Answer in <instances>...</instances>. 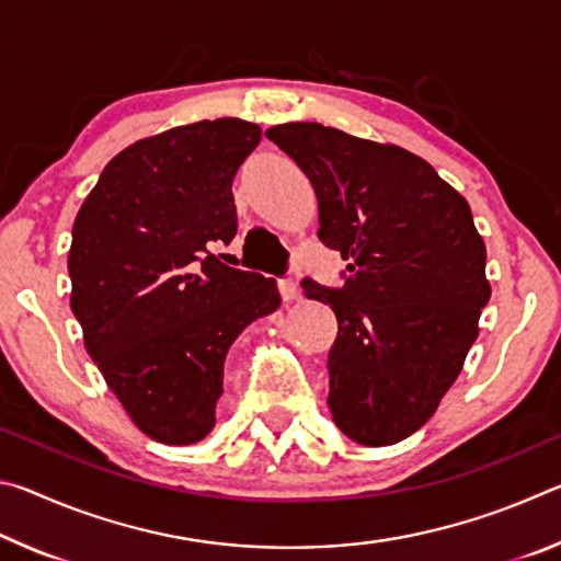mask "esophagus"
<instances>
[{
	"label": "esophagus",
	"mask_w": 561,
	"mask_h": 561,
	"mask_svg": "<svg viewBox=\"0 0 561 561\" xmlns=\"http://www.w3.org/2000/svg\"><path fill=\"white\" fill-rule=\"evenodd\" d=\"M279 294H282V299H284V301H294V299H299V287H297V282H291V279H279Z\"/></svg>",
	"instance_id": "esophagus-1"
}]
</instances>
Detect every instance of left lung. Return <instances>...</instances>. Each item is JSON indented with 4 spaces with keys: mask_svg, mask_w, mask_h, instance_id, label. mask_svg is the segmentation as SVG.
I'll list each match as a JSON object with an SVG mask.
<instances>
[{
    "mask_svg": "<svg viewBox=\"0 0 561 561\" xmlns=\"http://www.w3.org/2000/svg\"><path fill=\"white\" fill-rule=\"evenodd\" d=\"M264 136L311 180L319 240L348 262L344 287L301 279L339 321L327 360L331 415L358 445H393L435 413L490 301L470 205L398 146L321 123H282Z\"/></svg>",
    "mask_w": 561,
    "mask_h": 561,
    "instance_id": "1",
    "label": "left lung"
}]
</instances>
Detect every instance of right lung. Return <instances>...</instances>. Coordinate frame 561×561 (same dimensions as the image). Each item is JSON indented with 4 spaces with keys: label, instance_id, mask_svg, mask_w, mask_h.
Wrapping results in <instances>:
<instances>
[{
    "label": "right lung",
    "instance_id": "1",
    "mask_svg": "<svg viewBox=\"0 0 561 561\" xmlns=\"http://www.w3.org/2000/svg\"><path fill=\"white\" fill-rule=\"evenodd\" d=\"M260 138L254 123L217 118L138 140L76 215L71 311L108 388L158 443L213 431L227 351L282 301L277 282L213 254L237 234L232 180Z\"/></svg>",
    "mask_w": 561,
    "mask_h": 561
}]
</instances>
